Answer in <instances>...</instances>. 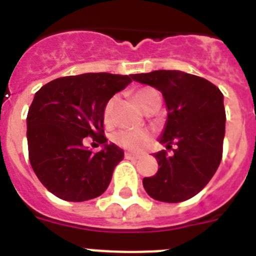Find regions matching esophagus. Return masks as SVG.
I'll use <instances>...</instances> for the list:
<instances>
[{"mask_svg": "<svg viewBox=\"0 0 256 256\" xmlns=\"http://www.w3.org/2000/svg\"><path fill=\"white\" fill-rule=\"evenodd\" d=\"M126 159L128 160H137L140 158L138 155H136V154H132V152H126Z\"/></svg>", "mask_w": 256, "mask_h": 256, "instance_id": "esophagus-1", "label": "esophagus"}]
</instances>
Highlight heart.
<instances>
[{"label":"heart","mask_w":256,"mask_h":256,"mask_svg":"<svg viewBox=\"0 0 256 256\" xmlns=\"http://www.w3.org/2000/svg\"><path fill=\"white\" fill-rule=\"evenodd\" d=\"M155 94L156 92L151 90V88H142V90L134 92L133 97H134L136 104L141 108H144L148 98ZM108 112H110V104H108L105 108V119L108 118ZM114 140L123 148L138 150L150 140V136H148V132H118L114 136Z\"/></svg>","instance_id":"1"}]
</instances>
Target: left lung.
I'll return each instance as SVG.
<instances>
[{
    "mask_svg": "<svg viewBox=\"0 0 256 256\" xmlns=\"http://www.w3.org/2000/svg\"><path fill=\"white\" fill-rule=\"evenodd\" d=\"M133 80L162 92L166 122L159 142L170 148L154 154L159 170L142 183L148 195L162 202H180L206 186L222 160L226 132L223 94L206 79L180 70L133 74Z\"/></svg>",
    "mask_w": 256,
    "mask_h": 256,
    "instance_id": "8db88e82",
    "label": "left lung"
}]
</instances>
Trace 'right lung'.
Segmentation results:
<instances>
[{
  "instance_id": "add662e5",
  "label": "right lung",
  "mask_w": 256,
  "mask_h": 256,
  "mask_svg": "<svg viewBox=\"0 0 256 256\" xmlns=\"http://www.w3.org/2000/svg\"><path fill=\"white\" fill-rule=\"evenodd\" d=\"M132 82L128 76L84 73L58 78L34 94L26 116L29 162L40 183L65 201H87L108 188L124 151L104 133L106 104ZM90 135L103 146L94 154Z\"/></svg>"
}]
</instances>
